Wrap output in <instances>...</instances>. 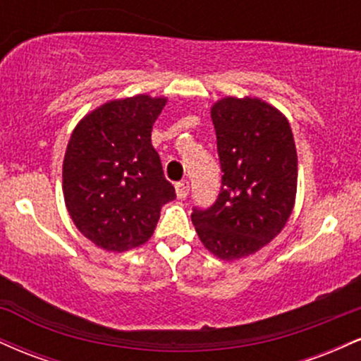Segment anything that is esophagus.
I'll list each match as a JSON object with an SVG mask.
<instances>
[{"mask_svg":"<svg viewBox=\"0 0 361 361\" xmlns=\"http://www.w3.org/2000/svg\"><path fill=\"white\" fill-rule=\"evenodd\" d=\"M175 188H176L178 198H185L186 195H188V192H190V181L188 180L178 181V183L175 185Z\"/></svg>","mask_w":361,"mask_h":361,"instance_id":"1","label":"esophagus"}]
</instances>
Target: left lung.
Returning <instances> with one entry per match:
<instances>
[{
	"label": "left lung",
	"mask_w": 361,
	"mask_h": 361,
	"mask_svg": "<svg viewBox=\"0 0 361 361\" xmlns=\"http://www.w3.org/2000/svg\"><path fill=\"white\" fill-rule=\"evenodd\" d=\"M221 190L207 209L193 207L200 241L222 259L252 255L283 229L297 190V151L287 118L256 98L212 106Z\"/></svg>",
	"instance_id": "1"
}]
</instances>
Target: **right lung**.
<instances>
[{
	"mask_svg": "<svg viewBox=\"0 0 361 361\" xmlns=\"http://www.w3.org/2000/svg\"><path fill=\"white\" fill-rule=\"evenodd\" d=\"M164 98L139 94L105 103L74 128L62 166L73 222L106 251H127L151 238L163 204L175 200L151 132Z\"/></svg>",
	"mask_w": 361,
	"mask_h": 361,
	"instance_id": "add662e5",
	"label": "right lung"
}]
</instances>
